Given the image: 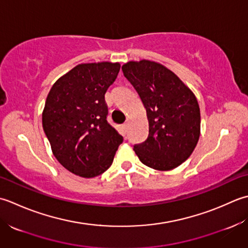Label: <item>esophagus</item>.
Masks as SVG:
<instances>
[{
  "mask_svg": "<svg viewBox=\"0 0 248 248\" xmlns=\"http://www.w3.org/2000/svg\"><path fill=\"white\" fill-rule=\"evenodd\" d=\"M123 129H124L125 131H127V129H128V123L123 124Z\"/></svg>",
  "mask_w": 248,
  "mask_h": 248,
  "instance_id": "1",
  "label": "esophagus"
}]
</instances>
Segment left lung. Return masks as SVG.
<instances>
[{
    "instance_id": "obj_1",
    "label": "left lung",
    "mask_w": 248,
    "mask_h": 248,
    "mask_svg": "<svg viewBox=\"0 0 248 248\" xmlns=\"http://www.w3.org/2000/svg\"><path fill=\"white\" fill-rule=\"evenodd\" d=\"M146 110L149 136L135 144L141 163L155 170L174 169L187 159L200 136V108L195 94L170 69L149 60L122 66Z\"/></svg>"
}]
</instances>
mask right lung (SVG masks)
<instances>
[{"mask_svg": "<svg viewBox=\"0 0 248 248\" xmlns=\"http://www.w3.org/2000/svg\"><path fill=\"white\" fill-rule=\"evenodd\" d=\"M119 63L79 64L59 78L47 96L43 128L55 158L70 172L94 178L111 166L123 137L107 122L105 94Z\"/></svg>", "mask_w": 248, "mask_h": 248, "instance_id": "1", "label": "right lung"}]
</instances>
